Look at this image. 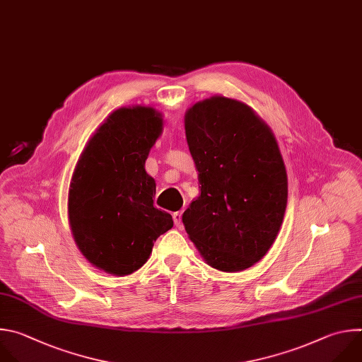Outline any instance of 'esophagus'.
Returning <instances> with one entry per match:
<instances>
[{"label": "esophagus", "instance_id": "34e87169", "mask_svg": "<svg viewBox=\"0 0 362 362\" xmlns=\"http://www.w3.org/2000/svg\"><path fill=\"white\" fill-rule=\"evenodd\" d=\"M173 220L177 228H182V223H181V212H174L173 214Z\"/></svg>", "mask_w": 362, "mask_h": 362}]
</instances>
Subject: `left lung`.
<instances>
[{
  "label": "left lung",
  "mask_w": 362,
  "mask_h": 362,
  "mask_svg": "<svg viewBox=\"0 0 362 362\" xmlns=\"http://www.w3.org/2000/svg\"><path fill=\"white\" fill-rule=\"evenodd\" d=\"M199 197L182 214L208 265L237 272L274 244L288 198L282 156L269 127L247 104L214 95L185 112Z\"/></svg>",
  "instance_id": "obj_1"
}]
</instances>
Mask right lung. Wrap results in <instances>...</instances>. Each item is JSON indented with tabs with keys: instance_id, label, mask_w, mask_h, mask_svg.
I'll return each instance as SVG.
<instances>
[{
	"instance_id": "obj_1",
	"label": "right lung",
	"mask_w": 362,
	"mask_h": 362,
	"mask_svg": "<svg viewBox=\"0 0 362 362\" xmlns=\"http://www.w3.org/2000/svg\"><path fill=\"white\" fill-rule=\"evenodd\" d=\"M163 132L153 107H122L108 115L72 174L68 218L81 254L98 269L128 275L150 258L173 216L154 206L156 181L146 171Z\"/></svg>"
}]
</instances>
